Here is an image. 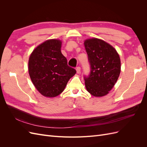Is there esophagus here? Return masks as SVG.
<instances>
[{"mask_svg": "<svg viewBox=\"0 0 147 147\" xmlns=\"http://www.w3.org/2000/svg\"><path fill=\"white\" fill-rule=\"evenodd\" d=\"M76 70H77V74H80V73L81 68L80 67H77V69H76Z\"/></svg>", "mask_w": 147, "mask_h": 147, "instance_id": "obj_1", "label": "esophagus"}]
</instances>
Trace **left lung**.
I'll list each match as a JSON object with an SVG mask.
<instances>
[{"instance_id":"1","label":"left lung","mask_w":147,"mask_h":147,"mask_svg":"<svg viewBox=\"0 0 147 147\" xmlns=\"http://www.w3.org/2000/svg\"><path fill=\"white\" fill-rule=\"evenodd\" d=\"M91 65V72L84 77L86 90L94 97L109 93L121 72V60L114 47L103 40L91 38L84 41Z\"/></svg>"}]
</instances>
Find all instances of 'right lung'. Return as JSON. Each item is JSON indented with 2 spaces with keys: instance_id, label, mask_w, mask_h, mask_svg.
<instances>
[{
  "instance_id": "1",
  "label": "right lung",
  "mask_w": 147,
  "mask_h": 147,
  "mask_svg": "<svg viewBox=\"0 0 147 147\" xmlns=\"http://www.w3.org/2000/svg\"><path fill=\"white\" fill-rule=\"evenodd\" d=\"M62 41L49 39L40 44L31 53L28 70L31 81L40 94L55 97L64 90L76 70L67 65L61 51Z\"/></svg>"
}]
</instances>
